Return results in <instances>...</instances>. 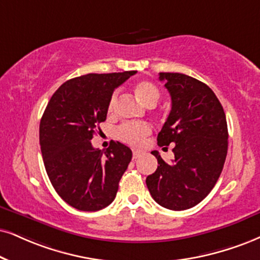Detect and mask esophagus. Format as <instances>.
I'll return each instance as SVG.
<instances>
[{"instance_id": "34e87169", "label": "esophagus", "mask_w": 260, "mask_h": 260, "mask_svg": "<svg viewBox=\"0 0 260 260\" xmlns=\"http://www.w3.org/2000/svg\"><path fill=\"white\" fill-rule=\"evenodd\" d=\"M140 156H141V152H139V150H134V152H133V159L136 160V159H139Z\"/></svg>"}]
</instances>
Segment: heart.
<instances>
[{
	"label": "heart",
	"mask_w": 260,
	"mask_h": 260,
	"mask_svg": "<svg viewBox=\"0 0 260 260\" xmlns=\"http://www.w3.org/2000/svg\"><path fill=\"white\" fill-rule=\"evenodd\" d=\"M135 94L148 107H154L160 99L159 89L156 88L155 84H153L152 82L148 81H142L137 83L135 85ZM117 105L118 91H114L111 95L110 100H108L107 113L110 115L113 114L115 112V108H117ZM150 133H152V127L146 123H125L118 127L117 131H115V135H117V137L121 142L127 143L130 146H140L145 141L146 137L150 135Z\"/></svg>",
	"instance_id": "1"
}]
</instances>
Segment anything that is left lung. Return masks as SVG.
Returning a JSON list of instances; mask_svg holds the SVG:
<instances>
[{"instance_id": "obj_1", "label": "left lung", "mask_w": 260, "mask_h": 260, "mask_svg": "<svg viewBox=\"0 0 260 260\" xmlns=\"http://www.w3.org/2000/svg\"><path fill=\"white\" fill-rule=\"evenodd\" d=\"M171 96V111L158 134L160 147L174 145L175 159L168 164L159 152L158 169L146 179L152 198L174 211L198 205L212 190L228 152V125L212 89L183 73L160 72Z\"/></svg>"}]
</instances>
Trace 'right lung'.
Here are the masks:
<instances>
[{
	"label": "right lung",
	"instance_id": "obj_1",
	"mask_svg": "<svg viewBox=\"0 0 260 260\" xmlns=\"http://www.w3.org/2000/svg\"><path fill=\"white\" fill-rule=\"evenodd\" d=\"M135 73H89L70 79L54 92L42 115L40 145L47 175L59 197L77 210H102L117 195L133 152L118 141L106 150L95 149L91 139L106 120L114 89Z\"/></svg>",
	"mask_w": 260,
	"mask_h": 260
}]
</instances>
